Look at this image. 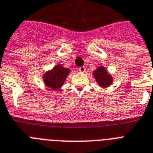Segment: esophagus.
Returning <instances> with one entry per match:
<instances>
[{"label": "esophagus", "mask_w": 153, "mask_h": 153, "mask_svg": "<svg viewBox=\"0 0 153 153\" xmlns=\"http://www.w3.org/2000/svg\"><path fill=\"white\" fill-rule=\"evenodd\" d=\"M79 71L81 73H84L85 71V67H80L79 68Z\"/></svg>", "instance_id": "34e87169"}]
</instances>
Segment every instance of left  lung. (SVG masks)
Segmentation results:
<instances>
[{
	"label": "left lung",
	"instance_id": "1",
	"mask_svg": "<svg viewBox=\"0 0 153 153\" xmlns=\"http://www.w3.org/2000/svg\"><path fill=\"white\" fill-rule=\"evenodd\" d=\"M94 76L100 86L103 88L108 87L112 82V77L108 73L104 67H99L94 71Z\"/></svg>",
	"mask_w": 153,
	"mask_h": 153
}]
</instances>
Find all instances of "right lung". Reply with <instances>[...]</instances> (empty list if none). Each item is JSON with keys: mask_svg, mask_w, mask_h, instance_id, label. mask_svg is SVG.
<instances>
[{"mask_svg": "<svg viewBox=\"0 0 153 153\" xmlns=\"http://www.w3.org/2000/svg\"><path fill=\"white\" fill-rule=\"evenodd\" d=\"M69 72L68 68H64L61 65L55 66L53 70L43 74L45 84L52 89L56 90L63 85Z\"/></svg>", "mask_w": 153, "mask_h": 153, "instance_id": "add662e5", "label": "right lung"}]
</instances>
